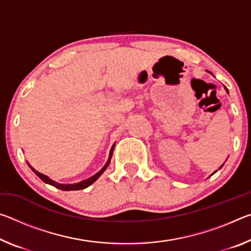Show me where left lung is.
<instances>
[{
    "label": "left lung",
    "instance_id": "left-lung-1",
    "mask_svg": "<svg viewBox=\"0 0 251 251\" xmlns=\"http://www.w3.org/2000/svg\"><path fill=\"white\" fill-rule=\"evenodd\" d=\"M227 92H228V91H227Z\"/></svg>",
    "mask_w": 251,
    "mask_h": 251
}]
</instances>
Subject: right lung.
I'll use <instances>...</instances> for the list:
<instances>
[{"label": "right lung", "instance_id": "obj_1", "mask_svg": "<svg viewBox=\"0 0 251 251\" xmlns=\"http://www.w3.org/2000/svg\"><path fill=\"white\" fill-rule=\"evenodd\" d=\"M113 151H114V146L112 147V150H110V155H109V158H108V160H107V163H106V165L105 166L100 169V171L97 173V174H95L94 176H92L91 178H88V179H86V180H83V181H80V182H77V184H67V185H63V184H58V182H55V181H53L52 179H50V178L48 177V176H45V175H43V174H41V173H39V172H36L35 169L34 168H32L31 166V169L32 171L36 174L37 176H39L42 180H43L44 182H46V184H49V185H52V186H54V187H56V188H58V189H61V190H79V189H84V188H86V187H88L90 185H92L93 182H94L97 178H99L101 174L104 173V171L106 169V167L108 166L109 165V161H110V158H112V155H113Z\"/></svg>", "mask_w": 251, "mask_h": 251}]
</instances>
